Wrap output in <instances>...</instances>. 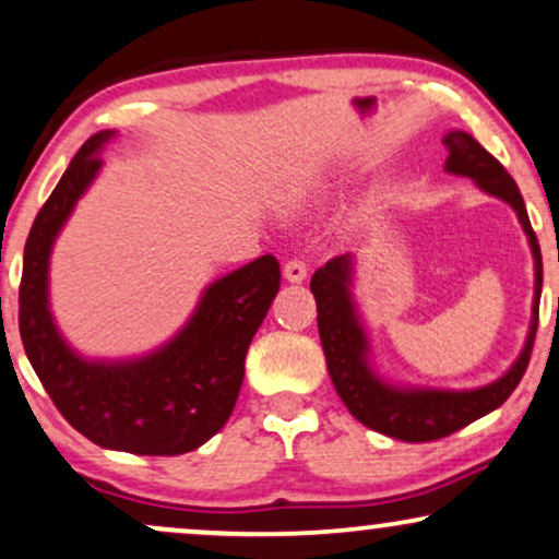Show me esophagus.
I'll return each instance as SVG.
<instances>
[{
    "label": "esophagus",
    "instance_id": "34e87169",
    "mask_svg": "<svg viewBox=\"0 0 559 559\" xmlns=\"http://www.w3.org/2000/svg\"><path fill=\"white\" fill-rule=\"evenodd\" d=\"M282 274H285V280L293 282V285H300V282L308 277V264L302 259H290L282 266Z\"/></svg>",
    "mask_w": 559,
    "mask_h": 559
}]
</instances>
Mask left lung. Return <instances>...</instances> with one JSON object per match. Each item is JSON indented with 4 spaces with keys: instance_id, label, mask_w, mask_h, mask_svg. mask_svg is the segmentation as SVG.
<instances>
[{
    "instance_id": "8db88e82",
    "label": "left lung",
    "mask_w": 559,
    "mask_h": 559,
    "mask_svg": "<svg viewBox=\"0 0 559 559\" xmlns=\"http://www.w3.org/2000/svg\"><path fill=\"white\" fill-rule=\"evenodd\" d=\"M448 150L445 170L453 176H466L479 186L485 194L508 202L519 215L523 233L534 253V308L532 326L519 360L511 365L506 376L481 389L445 391V389H406V385L385 383L370 368L368 336L353 300V253H344L326 261L311 280V293L319 308V334L326 355V368L332 376L336 394L349 409V415L360 419L370 430L404 440V443H427L461 430L474 419L490 415L492 409L513 394L521 383L532 357L536 326H539V298H542V251L532 223H528L526 204L519 186L502 165L487 153L481 144L466 132H448L443 136Z\"/></svg>"
}]
</instances>
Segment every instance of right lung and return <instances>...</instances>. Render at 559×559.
I'll use <instances>...</instances> for the list:
<instances>
[{
	"label": "right lung",
	"instance_id": "obj_1",
	"mask_svg": "<svg viewBox=\"0 0 559 559\" xmlns=\"http://www.w3.org/2000/svg\"><path fill=\"white\" fill-rule=\"evenodd\" d=\"M114 134L98 132L82 144L36 215L20 280V336L46 394L87 440L140 456H181L230 417L248 344L280 290V264L266 253L212 282L194 316L155 353L114 362L74 353L48 308V257Z\"/></svg>",
	"mask_w": 559,
	"mask_h": 559
}]
</instances>
